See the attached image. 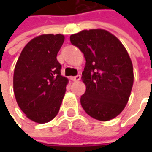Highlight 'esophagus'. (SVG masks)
Wrapping results in <instances>:
<instances>
[{"instance_id":"esophagus-1","label":"esophagus","mask_w":152,"mask_h":152,"mask_svg":"<svg viewBox=\"0 0 152 152\" xmlns=\"http://www.w3.org/2000/svg\"><path fill=\"white\" fill-rule=\"evenodd\" d=\"M80 79H81V76L79 74L76 75V76H73V77H71V80H73V81H79Z\"/></svg>"}]
</instances>
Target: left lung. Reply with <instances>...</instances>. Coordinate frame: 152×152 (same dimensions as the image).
Here are the masks:
<instances>
[{"label":"left lung","instance_id":"1","mask_svg":"<svg viewBox=\"0 0 152 152\" xmlns=\"http://www.w3.org/2000/svg\"><path fill=\"white\" fill-rule=\"evenodd\" d=\"M70 41L85 58L82 80L86 86L80 103L93 118L108 121L124 109L131 93L134 71L130 57L119 39L104 29L83 30Z\"/></svg>","mask_w":152,"mask_h":152}]
</instances>
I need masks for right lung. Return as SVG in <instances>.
<instances>
[{
    "mask_svg": "<svg viewBox=\"0 0 152 152\" xmlns=\"http://www.w3.org/2000/svg\"><path fill=\"white\" fill-rule=\"evenodd\" d=\"M64 42L62 34H42L23 49L15 66L13 90L18 107L38 124L58 113L66 92L67 78L61 75L56 56Z\"/></svg>",
    "mask_w": 152,
    "mask_h": 152,
    "instance_id": "add662e5",
    "label": "right lung"
}]
</instances>
